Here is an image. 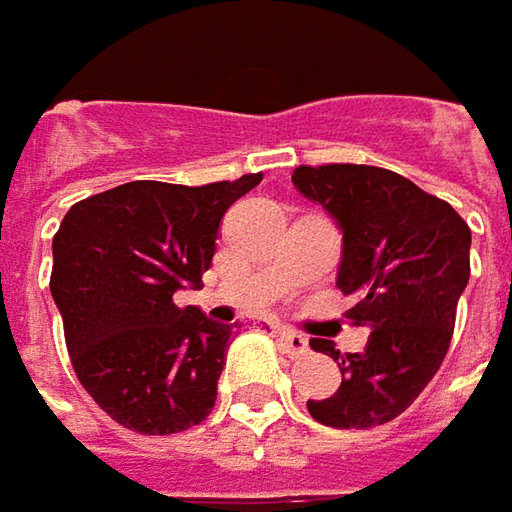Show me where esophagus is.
<instances>
[{"label":"esophagus","mask_w":512,"mask_h":512,"mask_svg":"<svg viewBox=\"0 0 512 512\" xmlns=\"http://www.w3.org/2000/svg\"><path fill=\"white\" fill-rule=\"evenodd\" d=\"M278 338H280V344L286 346V352H289V355H295V358L309 355V341H306V335H300V332H295V329L280 326Z\"/></svg>","instance_id":"esophagus-1"}]
</instances>
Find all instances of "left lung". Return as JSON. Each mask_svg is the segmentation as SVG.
<instances>
[{
	"instance_id": "left-lung-1",
	"label": "left lung",
	"mask_w": 512,
	"mask_h": 512,
	"mask_svg": "<svg viewBox=\"0 0 512 512\" xmlns=\"http://www.w3.org/2000/svg\"><path fill=\"white\" fill-rule=\"evenodd\" d=\"M295 189L321 203L344 232L338 289L355 298L346 318L369 326L367 346L335 358L341 387L306 401L309 415L338 430H369L398 418L441 367L456 306L470 280V226L412 180L378 166H298Z\"/></svg>"
}]
</instances>
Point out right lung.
Instances as JSON below:
<instances>
[{
	"instance_id": "1",
	"label": "right lung",
	"mask_w": 512,
	"mask_h": 512,
	"mask_svg": "<svg viewBox=\"0 0 512 512\" xmlns=\"http://www.w3.org/2000/svg\"><path fill=\"white\" fill-rule=\"evenodd\" d=\"M260 180H134L62 217L51 295L68 355L85 392L125 430L171 435L209 418L232 326L177 306L174 292L203 286L223 214Z\"/></svg>"
}]
</instances>
